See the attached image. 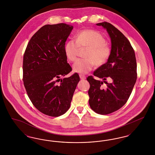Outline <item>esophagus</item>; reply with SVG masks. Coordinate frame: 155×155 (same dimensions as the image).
<instances>
[{"label": "esophagus", "mask_w": 155, "mask_h": 155, "mask_svg": "<svg viewBox=\"0 0 155 155\" xmlns=\"http://www.w3.org/2000/svg\"><path fill=\"white\" fill-rule=\"evenodd\" d=\"M80 77L81 80H85L86 79V77L84 75H82V74H80Z\"/></svg>", "instance_id": "1"}]
</instances>
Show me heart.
I'll use <instances>...</instances> for the list:
<instances>
[{
    "mask_svg": "<svg viewBox=\"0 0 155 155\" xmlns=\"http://www.w3.org/2000/svg\"><path fill=\"white\" fill-rule=\"evenodd\" d=\"M85 48H87L84 54L85 59L77 60L73 66L75 73L87 74L95 65L96 67L104 65L110 58L111 49L106 44L105 38L94 30H84L75 35V41L70 40L65 44L64 52L67 59L74 61L80 49Z\"/></svg>",
    "mask_w": 155,
    "mask_h": 155,
    "instance_id": "1",
    "label": "heart"
}]
</instances>
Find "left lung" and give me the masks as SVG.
<instances>
[{
    "label": "left lung",
    "instance_id": "left-lung-1",
    "mask_svg": "<svg viewBox=\"0 0 155 155\" xmlns=\"http://www.w3.org/2000/svg\"><path fill=\"white\" fill-rule=\"evenodd\" d=\"M106 29L111 42V54L108 61L94 71V75L103 81L90 75L87 78L90 84L89 103L96 113L105 115L120 109L127 102L137 78V61L131 45L124 35L109 22L96 24ZM107 78L112 82L108 83Z\"/></svg>",
    "mask_w": 155,
    "mask_h": 155
}]
</instances>
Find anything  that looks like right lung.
<instances>
[{"mask_svg": "<svg viewBox=\"0 0 155 155\" xmlns=\"http://www.w3.org/2000/svg\"><path fill=\"white\" fill-rule=\"evenodd\" d=\"M73 27L47 24L31 37L23 57L22 80L33 105L43 114L59 117L70 107L80 77L67 61L64 45Z\"/></svg>", "mask_w": 155, "mask_h": 155, "instance_id": "obj_1", "label": "right lung"}]
</instances>
